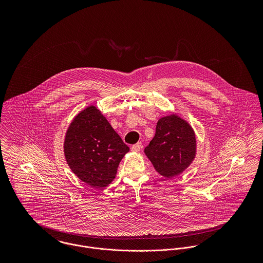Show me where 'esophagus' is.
Returning <instances> with one entry per match:
<instances>
[{
    "instance_id": "obj_1",
    "label": "esophagus",
    "mask_w": 263,
    "mask_h": 263,
    "mask_svg": "<svg viewBox=\"0 0 263 263\" xmlns=\"http://www.w3.org/2000/svg\"><path fill=\"white\" fill-rule=\"evenodd\" d=\"M142 149V144L141 143H137L136 145L132 146V151L133 152H140Z\"/></svg>"
}]
</instances>
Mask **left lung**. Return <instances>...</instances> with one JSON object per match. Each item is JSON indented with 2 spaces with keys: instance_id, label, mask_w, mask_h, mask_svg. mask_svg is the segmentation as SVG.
Segmentation results:
<instances>
[{
  "instance_id": "8db88e82",
  "label": "left lung",
  "mask_w": 263,
  "mask_h": 263,
  "mask_svg": "<svg viewBox=\"0 0 263 263\" xmlns=\"http://www.w3.org/2000/svg\"><path fill=\"white\" fill-rule=\"evenodd\" d=\"M145 154L156 171L172 178L180 175L196 156V137L192 126L176 113L161 117Z\"/></svg>"
}]
</instances>
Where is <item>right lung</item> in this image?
<instances>
[{"label": "right lung", "instance_id": "1", "mask_svg": "<svg viewBox=\"0 0 263 263\" xmlns=\"http://www.w3.org/2000/svg\"><path fill=\"white\" fill-rule=\"evenodd\" d=\"M128 151L95 105L78 113L66 132L64 154L69 167L81 181L96 189L112 182Z\"/></svg>", "mask_w": 263, "mask_h": 263}]
</instances>
